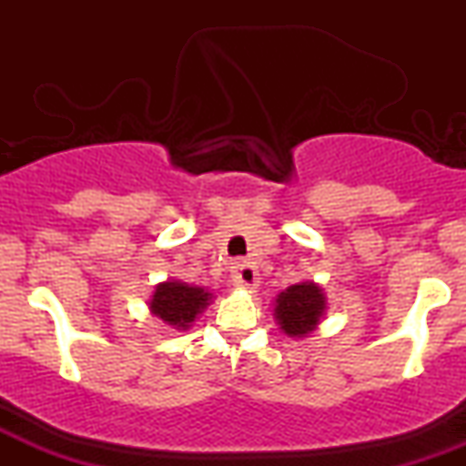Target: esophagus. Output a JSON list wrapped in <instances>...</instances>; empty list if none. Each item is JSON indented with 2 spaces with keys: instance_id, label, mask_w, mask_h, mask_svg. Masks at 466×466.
<instances>
[{
  "instance_id": "34e87169",
  "label": "esophagus",
  "mask_w": 466,
  "mask_h": 466,
  "mask_svg": "<svg viewBox=\"0 0 466 466\" xmlns=\"http://www.w3.org/2000/svg\"><path fill=\"white\" fill-rule=\"evenodd\" d=\"M232 282L240 289H249L254 291L258 287V271L254 265H249L248 260H237L232 267Z\"/></svg>"
}]
</instances>
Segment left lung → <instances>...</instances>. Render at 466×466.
Instances as JSON below:
<instances>
[{
	"instance_id": "obj_1",
	"label": "left lung",
	"mask_w": 466,
	"mask_h": 466,
	"mask_svg": "<svg viewBox=\"0 0 466 466\" xmlns=\"http://www.w3.org/2000/svg\"><path fill=\"white\" fill-rule=\"evenodd\" d=\"M326 313V293L313 280H302L278 293L274 302L276 324L287 337L302 339L318 329Z\"/></svg>"
}]
</instances>
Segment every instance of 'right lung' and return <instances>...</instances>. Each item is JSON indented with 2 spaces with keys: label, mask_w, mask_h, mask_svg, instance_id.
<instances>
[{
  "label": "right lung",
  "mask_w": 466,
  "mask_h": 466,
  "mask_svg": "<svg viewBox=\"0 0 466 466\" xmlns=\"http://www.w3.org/2000/svg\"><path fill=\"white\" fill-rule=\"evenodd\" d=\"M210 302L212 293L208 289L168 278L155 285L151 300H148V311L170 329L188 330L197 315L203 313V309Z\"/></svg>",
  "instance_id": "obj_1"
}]
</instances>
